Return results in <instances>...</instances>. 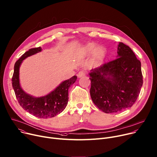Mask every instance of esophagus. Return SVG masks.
Masks as SVG:
<instances>
[{
    "instance_id": "34e87169",
    "label": "esophagus",
    "mask_w": 157,
    "mask_h": 157,
    "mask_svg": "<svg viewBox=\"0 0 157 157\" xmlns=\"http://www.w3.org/2000/svg\"><path fill=\"white\" fill-rule=\"evenodd\" d=\"M86 71H83V70H82V71H80L78 72V74H77V76H78V77H83L84 75H86Z\"/></svg>"
}]
</instances>
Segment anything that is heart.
I'll list each match as a JSON object with an SVG mask.
<instances>
[{
  "mask_svg": "<svg viewBox=\"0 0 157 157\" xmlns=\"http://www.w3.org/2000/svg\"><path fill=\"white\" fill-rule=\"evenodd\" d=\"M95 48V44L94 43H89L84 48V52H85L86 54H90L93 52L94 58L95 60H100L105 56V50L104 48L101 46L96 48L94 50ZM93 51H94V52H93Z\"/></svg>",
  "mask_w": 157,
  "mask_h": 157,
  "instance_id": "1",
  "label": "heart"
}]
</instances>
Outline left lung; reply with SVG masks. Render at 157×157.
Wrapping results in <instances>:
<instances>
[{"mask_svg": "<svg viewBox=\"0 0 157 157\" xmlns=\"http://www.w3.org/2000/svg\"><path fill=\"white\" fill-rule=\"evenodd\" d=\"M90 94L94 104L105 113L123 111L133 105L143 86L141 62L123 43L117 58L92 69Z\"/></svg>", "mask_w": 157, "mask_h": 157, "instance_id": "left-lung-1", "label": "left lung"}]
</instances>
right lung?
I'll return each mask as SVG.
<instances>
[{
  "label": "right lung",
  "mask_w": 157,
  "mask_h": 157,
  "mask_svg": "<svg viewBox=\"0 0 157 157\" xmlns=\"http://www.w3.org/2000/svg\"><path fill=\"white\" fill-rule=\"evenodd\" d=\"M41 51V47L31 48L21 56L14 65L12 84L18 102L23 109L36 117L46 119L53 117L65 109L68 101V89L75 82L77 77L74 75L63 81L53 91L43 97L34 98L26 94L20 86V65L25 58Z\"/></svg>",
  "instance_id": "add662e5"
}]
</instances>
